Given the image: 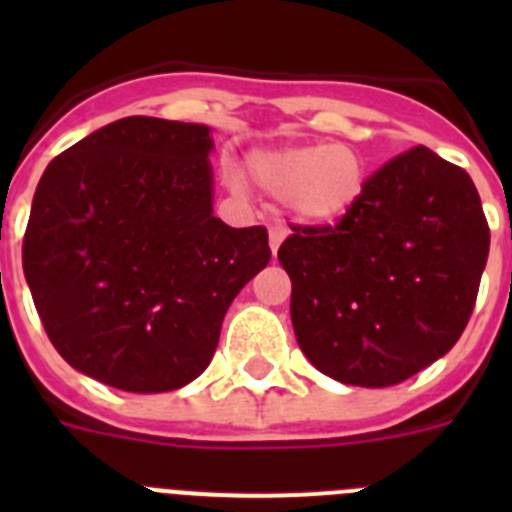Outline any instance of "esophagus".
Instances as JSON below:
<instances>
[{
	"label": "esophagus",
	"instance_id": "1",
	"mask_svg": "<svg viewBox=\"0 0 512 512\" xmlns=\"http://www.w3.org/2000/svg\"><path fill=\"white\" fill-rule=\"evenodd\" d=\"M284 238H287V228H284V225H279V223L271 225V228H269V246H271V253H274V256H277V251H279V246H282Z\"/></svg>",
	"mask_w": 512,
	"mask_h": 512
}]
</instances>
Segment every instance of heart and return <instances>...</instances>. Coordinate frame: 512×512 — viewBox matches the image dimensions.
Masks as SVG:
<instances>
[{
	"label": "heart",
	"mask_w": 512,
	"mask_h": 512,
	"mask_svg": "<svg viewBox=\"0 0 512 512\" xmlns=\"http://www.w3.org/2000/svg\"><path fill=\"white\" fill-rule=\"evenodd\" d=\"M248 176L305 225L338 223L359 205L369 166L354 143L269 148L248 156ZM230 187L241 189L230 176Z\"/></svg>",
	"instance_id": "1"
}]
</instances>
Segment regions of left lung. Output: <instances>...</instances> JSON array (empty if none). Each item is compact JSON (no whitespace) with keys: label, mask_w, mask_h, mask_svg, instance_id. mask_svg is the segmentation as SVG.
<instances>
[{"label":"left lung","mask_w":512,"mask_h":512,"mask_svg":"<svg viewBox=\"0 0 512 512\" xmlns=\"http://www.w3.org/2000/svg\"><path fill=\"white\" fill-rule=\"evenodd\" d=\"M279 264L292 328L315 369L392 387L449 354L469 323L490 253L474 182L415 146L366 179L338 225H292Z\"/></svg>","instance_id":"1"}]
</instances>
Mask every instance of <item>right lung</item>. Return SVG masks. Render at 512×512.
<instances>
[{
    "mask_svg": "<svg viewBox=\"0 0 512 512\" xmlns=\"http://www.w3.org/2000/svg\"><path fill=\"white\" fill-rule=\"evenodd\" d=\"M210 151L207 125L135 115L40 176L22 269L45 333L81 374L140 395L179 390L269 264L266 228L212 215Z\"/></svg>",
    "mask_w": 512,
    "mask_h": 512,
    "instance_id": "obj_1",
    "label": "right lung"
}]
</instances>
